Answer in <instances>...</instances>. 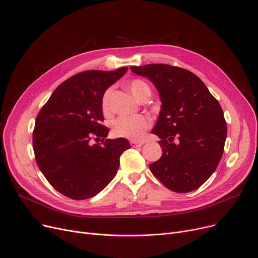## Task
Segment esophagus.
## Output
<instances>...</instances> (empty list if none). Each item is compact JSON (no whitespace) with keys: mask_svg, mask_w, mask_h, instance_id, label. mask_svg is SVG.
<instances>
[{"mask_svg":"<svg viewBox=\"0 0 258 258\" xmlns=\"http://www.w3.org/2000/svg\"><path fill=\"white\" fill-rule=\"evenodd\" d=\"M130 145L131 147L133 148H136V147H142L144 145V142H136V141H131L130 142Z\"/></svg>","mask_w":258,"mask_h":258,"instance_id":"1","label":"esophagus"}]
</instances>
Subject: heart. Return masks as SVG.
Instances as JSON below:
<instances>
[{
    "instance_id": "obj_1",
    "label": "heart",
    "mask_w": 258,
    "mask_h": 258,
    "mask_svg": "<svg viewBox=\"0 0 258 258\" xmlns=\"http://www.w3.org/2000/svg\"><path fill=\"white\" fill-rule=\"evenodd\" d=\"M128 88L136 100H142L150 96L149 85L141 80L135 79L128 83ZM102 111L107 114L110 111V90H106L101 101ZM149 127V119L142 114L119 116L112 122V134L116 138H124L132 141H140Z\"/></svg>"
}]
</instances>
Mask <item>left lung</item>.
<instances>
[{
  "label": "left lung",
  "mask_w": 258,
  "mask_h": 258,
  "mask_svg": "<svg viewBox=\"0 0 258 258\" xmlns=\"http://www.w3.org/2000/svg\"><path fill=\"white\" fill-rule=\"evenodd\" d=\"M130 70L152 82L161 101L151 132L160 139L162 155L149 165L151 172L176 192L200 187L214 174L224 152L227 126L221 105L187 70L168 64Z\"/></svg>",
  "instance_id": "obj_1"
}]
</instances>
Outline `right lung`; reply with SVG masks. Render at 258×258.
I'll use <instances>...</instances> for the list:
<instances>
[{"label": "right lung", "mask_w": 258, "mask_h": 258, "mask_svg": "<svg viewBox=\"0 0 258 258\" xmlns=\"http://www.w3.org/2000/svg\"><path fill=\"white\" fill-rule=\"evenodd\" d=\"M128 68L86 71L60 84L40 109L33 131L37 165L50 184L74 200L92 198L107 186L119 166V157L131 148L126 139H106L101 125L105 90ZM101 140L93 144L91 140Z\"/></svg>", "instance_id": "obj_1"}]
</instances>
